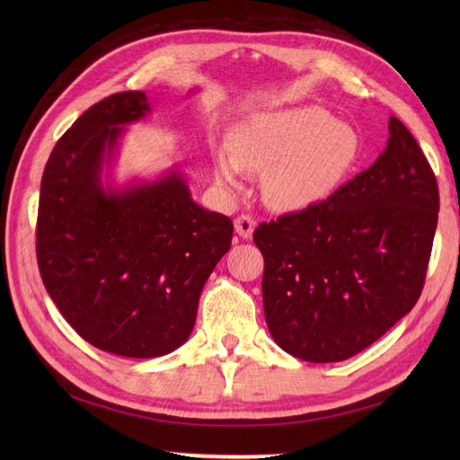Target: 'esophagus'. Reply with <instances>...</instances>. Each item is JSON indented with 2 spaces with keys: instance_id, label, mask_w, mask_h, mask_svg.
<instances>
[{
  "instance_id": "1",
  "label": "esophagus",
  "mask_w": 460,
  "mask_h": 460,
  "mask_svg": "<svg viewBox=\"0 0 460 460\" xmlns=\"http://www.w3.org/2000/svg\"><path fill=\"white\" fill-rule=\"evenodd\" d=\"M235 231L237 235L243 239H251L252 237V231H255V221H252L251 215H239L235 219Z\"/></svg>"
}]
</instances>
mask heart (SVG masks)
<instances>
[{"label": "heart", "instance_id": "obj_1", "mask_svg": "<svg viewBox=\"0 0 460 460\" xmlns=\"http://www.w3.org/2000/svg\"><path fill=\"white\" fill-rule=\"evenodd\" d=\"M359 136L320 106L262 112L233 136V158L219 154L215 173L239 188V173H265V195L279 209H302L334 191L359 158Z\"/></svg>", "mask_w": 460, "mask_h": 460}]
</instances>
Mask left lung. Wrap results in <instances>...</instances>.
Segmentation results:
<instances>
[{
  "label": "left lung",
  "instance_id": "1",
  "mask_svg": "<svg viewBox=\"0 0 460 460\" xmlns=\"http://www.w3.org/2000/svg\"><path fill=\"white\" fill-rule=\"evenodd\" d=\"M438 219L435 173L389 119L385 150L324 201L261 223L262 305L290 356L341 361L374 344L421 296Z\"/></svg>",
  "mask_w": 460,
  "mask_h": 460
}]
</instances>
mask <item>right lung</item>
I'll list each match as a JSON object with an SVG mask.
<instances>
[{"mask_svg":"<svg viewBox=\"0 0 460 460\" xmlns=\"http://www.w3.org/2000/svg\"><path fill=\"white\" fill-rule=\"evenodd\" d=\"M150 112L142 91L106 96L49 155L37 213V265L65 320L94 348L158 358L190 338L205 280L229 251L233 223L199 208L172 170L104 188L124 126Z\"/></svg>","mask_w":460,"mask_h":460,"instance_id":"obj_1","label":"right lung"}]
</instances>
